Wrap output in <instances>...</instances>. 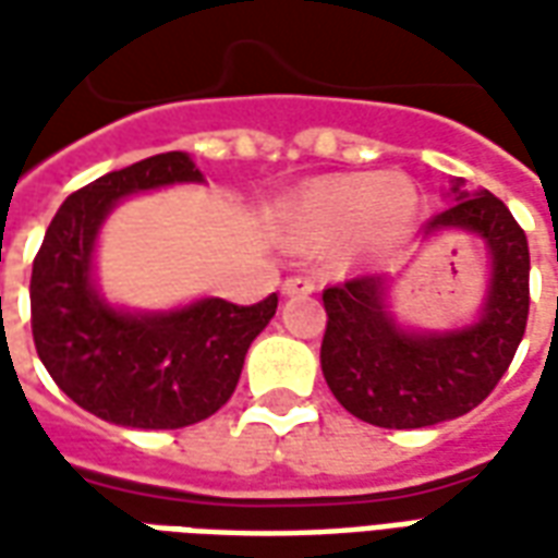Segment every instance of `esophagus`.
I'll return each instance as SVG.
<instances>
[{
	"mask_svg": "<svg viewBox=\"0 0 558 558\" xmlns=\"http://www.w3.org/2000/svg\"><path fill=\"white\" fill-rule=\"evenodd\" d=\"M280 290H283V295H311L316 290V283L311 278H304V275H290Z\"/></svg>",
	"mask_w": 558,
	"mask_h": 558,
	"instance_id": "1",
	"label": "esophagus"
}]
</instances>
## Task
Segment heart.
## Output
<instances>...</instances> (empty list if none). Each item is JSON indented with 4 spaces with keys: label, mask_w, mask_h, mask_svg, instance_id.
<instances>
[{
    "label": "heart",
    "mask_w": 558,
    "mask_h": 558,
    "mask_svg": "<svg viewBox=\"0 0 558 558\" xmlns=\"http://www.w3.org/2000/svg\"><path fill=\"white\" fill-rule=\"evenodd\" d=\"M415 206L412 184L403 175H347L311 187L295 206L292 230L302 242L338 239L355 223H395Z\"/></svg>",
    "instance_id": "b5f03b06"
}]
</instances>
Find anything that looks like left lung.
Here are the masks:
<instances>
[{"mask_svg":"<svg viewBox=\"0 0 558 558\" xmlns=\"http://www.w3.org/2000/svg\"><path fill=\"white\" fill-rule=\"evenodd\" d=\"M433 215L427 232L442 227L478 232L493 254V283L484 316L451 335H407L386 314L383 275H359L328 287L323 374L340 407L355 418L412 430L460 418L502 379L529 319V242L499 196H466Z\"/></svg>","mask_w":558,"mask_h":558,"instance_id":"obj_1","label":"left lung"}]
</instances>
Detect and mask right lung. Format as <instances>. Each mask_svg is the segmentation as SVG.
Returning <instances> with one entry per match:
<instances>
[{"instance_id":"add662e5","label":"right lung","mask_w":558,"mask_h":558,"mask_svg":"<svg viewBox=\"0 0 558 558\" xmlns=\"http://www.w3.org/2000/svg\"><path fill=\"white\" fill-rule=\"evenodd\" d=\"M172 182H203L184 151H163L80 187L59 206L32 263V338L53 383L92 415L175 430L232 398L244 355L278 311V292L256 304L203 299L155 316L119 314L95 295L92 247L119 196Z\"/></svg>"}]
</instances>
